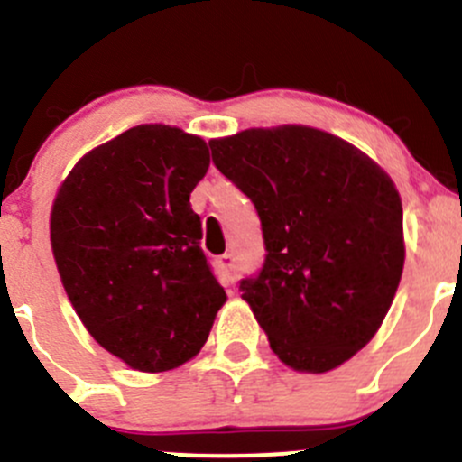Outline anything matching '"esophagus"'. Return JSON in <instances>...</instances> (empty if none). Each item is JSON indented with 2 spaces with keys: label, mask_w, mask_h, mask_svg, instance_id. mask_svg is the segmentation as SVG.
Masks as SVG:
<instances>
[{
  "label": "esophagus",
  "mask_w": 462,
  "mask_h": 462,
  "mask_svg": "<svg viewBox=\"0 0 462 462\" xmlns=\"http://www.w3.org/2000/svg\"><path fill=\"white\" fill-rule=\"evenodd\" d=\"M217 263H218V268H221L223 277H226L227 286H230V283H235V257H232V254H221Z\"/></svg>",
  "instance_id": "1"
}]
</instances>
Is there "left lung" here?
Listing matches in <instances>:
<instances>
[{
	"label": "left lung",
	"instance_id": "left-lung-1",
	"mask_svg": "<svg viewBox=\"0 0 462 462\" xmlns=\"http://www.w3.org/2000/svg\"><path fill=\"white\" fill-rule=\"evenodd\" d=\"M212 161L259 214L265 259L241 297L274 356L326 374L371 342L404 265L402 203L366 153L301 125L209 143Z\"/></svg>",
	"mask_w": 462,
	"mask_h": 462
}]
</instances>
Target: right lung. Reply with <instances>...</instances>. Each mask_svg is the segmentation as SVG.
<instances>
[{"mask_svg": "<svg viewBox=\"0 0 462 462\" xmlns=\"http://www.w3.org/2000/svg\"><path fill=\"white\" fill-rule=\"evenodd\" d=\"M208 167L203 138L141 125L82 156L55 197L51 245L78 318L144 374L192 360L226 304L189 205Z\"/></svg>", "mask_w": 462, "mask_h": 462, "instance_id": "right-lung-1", "label": "right lung"}]
</instances>
